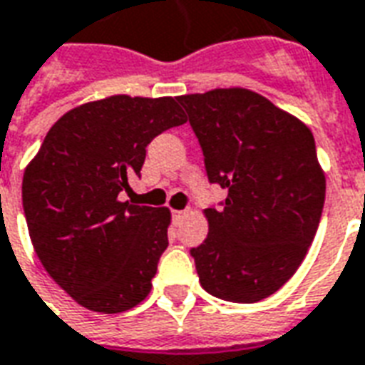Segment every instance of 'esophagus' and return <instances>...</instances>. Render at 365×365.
I'll return each instance as SVG.
<instances>
[{
	"mask_svg": "<svg viewBox=\"0 0 365 365\" xmlns=\"http://www.w3.org/2000/svg\"><path fill=\"white\" fill-rule=\"evenodd\" d=\"M185 215H187V210H172V217H174L175 220H182Z\"/></svg>",
	"mask_w": 365,
	"mask_h": 365,
	"instance_id": "esophagus-1",
	"label": "esophagus"
}]
</instances>
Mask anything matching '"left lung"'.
<instances>
[{
    "label": "left lung",
    "instance_id": "8db88e82",
    "mask_svg": "<svg viewBox=\"0 0 365 365\" xmlns=\"http://www.w3.org/2000/svg\"><path fill=\"white\" fill-rule=\"evenodd\" d=\"M203 148L210 183L228 191L205 209L209 236L191 250L199 282L253 304L292 279L325 203V174L307 125L247 88L178 96Z\"/></svg>",
    "mask_w": 365,
    "mask_h": 365
}]
</instances>
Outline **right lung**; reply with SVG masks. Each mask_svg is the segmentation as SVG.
I'll list each match as a JSON object with an SVG mask.
<instances>
[{
  "label": "right lung",
  "instance_id": "right-lung-1",
  "mask_svg": "<svg viewBox=\"0 0 365 365\" xmlns=\"http://www.w3.org/2000/svg\"><path fill=\"white\" fill-rule=\"evenodd\" d=\"M178 98L118 94L61 115L23 175V209L48 274L91 312L121 313L150 292L170 210L121 201L147 145L185 123Z\"/></svg>",
  "mask_w": 365,
  "mask_h": 365
}]
</instances>
